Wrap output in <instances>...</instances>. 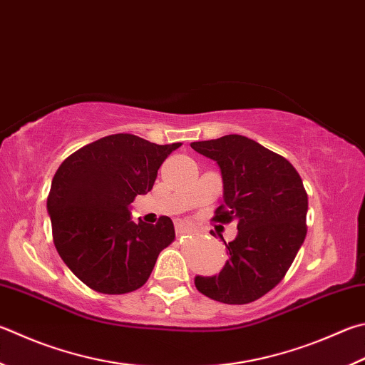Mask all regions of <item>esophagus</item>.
<instances>
[{
  "label": "esophagus",
  "mask_w": 365,
  "mask_h": 365,
  "mask_svg": "<svg viewBox=\"0 0 365 365\" xmlns=\"http://www.w3.org/2000/svg\"><path fill=\"white\" fill-rule=\"evenodd\" d=\"M188 231H190V228L187 227V223L182 222V220H175V233H177L178 236L187 235Z\"/></svg>",
  "instance_id": "1"
}]
</instances>
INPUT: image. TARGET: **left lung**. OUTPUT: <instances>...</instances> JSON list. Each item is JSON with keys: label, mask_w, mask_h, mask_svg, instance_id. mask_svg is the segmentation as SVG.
Wrapping results in <instances>:
<instances>
[{"label": "left lung", "mask_w": 365, "mask_h": 365, "mask_svg": "<svg viewBox=\"0 0 365 365\" xmlns=\"http://www.w3.org/2000/svg\"><path fill=\"white\" fill-rule=\"evenodd\" d=\"M191 148L217 163L223 204L215 222H237L227 246L228 260L215 276H196L205 297L227 304L255 302L286 276L307 236L308 195L295 168L250 138L237 134L193 142Z\"/></svg>", "instance_id": "left-lung-1"}]
</instances>
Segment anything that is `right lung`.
<instances>
[{"label": "right lung", "instance_id": "add662e5", "mask_svg": "<svg viewBox=\"0 0 365 365\" xmlns=\"http://www.w3.org/2000/svg\"><path fill=\"white\" fill-rule=\"evenodd\" d=\"M180 145L115 134L79 148L57 169L48 196L52 237L71 273L96 292L140 289L174 241L169 217L135 223L129 209L153 188L158 169Z\"/></svg>", "mask_w": 365, "mask_h": 365}]
</instances>
